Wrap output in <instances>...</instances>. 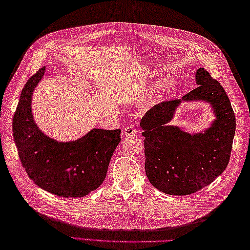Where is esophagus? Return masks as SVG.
I'll return each mask as SVG.
<instances>
[{"label": "esophagus", "instance_id": "esophagus-1", "mask_svg": "<svg viewBox=\"0 0 250 250\" xmlns=\"http://www.w3.org/2000/svg\"><path fill=\"white\" fill-rule=\"evenodd\" d=\"M123 133L125 136H135L136 135V128L133 126H127L125 127V129L123 131Z\"/></svg>", "mask_w": 250, "mask_h": 250}]
</instances>
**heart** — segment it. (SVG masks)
Here are the masks:
<instances>
[{
    "instance_id": "b5f03b06",
    "label": "heart",
    "mask_w": 250,
    "mask_h": 250,
    "mask_svg": "<svg viewBox=\"0 0 250 250\" xmlns=\"http://www.w3.org/2000/svg\"><path fill=\"white\" fill-rule=\"evenodd\" d=\"M173 86H174V81H173L171 77H168V78L166 79V81L162 82V83H161V90L164 92V91L171 90L173 88Z\"/></svg>"
}]
</instances>
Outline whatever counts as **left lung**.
Wrapping results in <instances>:
<instances>
[{
  "mask_svg": "<svg viewBox=\"0 0 250 250\" xmlns=\"http://www.w3.org/2000/svg\"><path fill=\"white\" fill-rule=\"evenodd\" d=\"M197 86L181 100L157 104L140 126L144 137L145 172L149 182L169 195H188L210 185L227 167L235 132V117L227 93L210 73L199 68ZM181 100L210 102L216 120L209 129L188 134L168 125Z\"/></svg>",
  "mask_w": 250,
  "mask_h": 250,
  "instance_id": "1",
  "label": "left lung"
}]
</instances>
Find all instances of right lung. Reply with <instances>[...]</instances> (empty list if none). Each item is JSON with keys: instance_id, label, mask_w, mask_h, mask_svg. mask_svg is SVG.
I'll return each mask as SVG.
<instances>
[{"instance_id": "1", "label": "right lung", "mask_w": 250, "mask_h": 250, "mask_svg": "<svg viewBox=\"0 0 250 250\" xmlns=\"http://www.w3.org/2000/svg\"><path fill=\"white\" fill-rule=\"evenodd\" d=\"M45 66L24 86L13 119V133L22 166L28 177L43 190L62 197H83L106 178L121 129L94 128L81 139L58 142L36 125L32 114L33 92Z\"/></svg>"}]
</instances>
